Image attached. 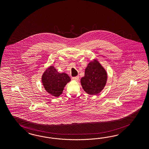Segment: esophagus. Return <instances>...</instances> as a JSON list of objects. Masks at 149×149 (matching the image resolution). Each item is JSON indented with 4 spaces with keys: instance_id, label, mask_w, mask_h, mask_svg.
Returning <instances> with one entry per match:
<instances>
[{
    "instance_id": "1",
    "label": "esophagus",
    "mask_w": 149,
    "mask_h": 149,
    "mask_svg": "<svg viewBox=\"0 0 149 149\" xmlns=\"http://www.w3.org/2000/svg\"><path fill=\"white\" fill-rule=\"evenodd\" d=\"M72 79L74 80H75V81H78L79 79V77L77 76V77H72Z\"/></svg>"
}]
</instances>
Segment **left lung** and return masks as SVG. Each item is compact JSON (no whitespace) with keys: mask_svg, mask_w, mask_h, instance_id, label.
I'll return each instance as SVG.
<instances>
[{"mask_svg":"<svg viewBox=\"0 0 149 149\" xmlns=\"http://www.w3.org/2000/svg\"><path fill=\"white\" fill-rule=\"evenodd\" d=\"M108 79L106 70L99 62L94 59L88 64L85 76L81 79V86L87 93L97 95L104 89Z\"/></svg>","mask_w":149,"mask_h":149,"instance_id":"8db88e82","label":"left lung"}]
</instances>
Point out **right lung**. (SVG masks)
I'll return each instance as SVG.
<instances>
[{
    "instance_id": "right-lung-1",
    "label": "right lung",
    "mask_w": 149,
    "mask_h": 149,
    "mask_svg": "<svg viewBox=\"0 0 149 149\" xmlns=\"http://www.w3.org/2000/svg\"><path fill=\"white\" fill-rule=\"evenodd\" d=\"M70 80L67 74L59 73L52 65L47 68L41 77L45 90L55 97H58L62 93L64 87Z\"/></svg>"
}]
</instances>
